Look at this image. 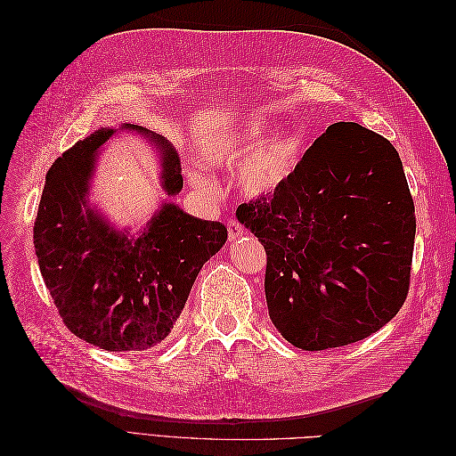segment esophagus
Returning <instances> with one entry per match:
<instances>
[{"mask_svg":"<svg viewBox=\"0 0 456 456\" xmlns=\"http://www.w3.org/2000/svg\"><path fill=\"white\" fill-rule=\"evenodd\" d=\"M243 233H245V226L241 223H238V220H230V223H228V238H230V241L241 238Z\"/></svg>","mask_w":456,"mask_h":456,"instance_id":"34e87169","label":"esophagus"}]
</instances>
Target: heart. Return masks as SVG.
Listing matches in <instances>:
<instances>
[{"label":"heart","instance_id":"obj_1","mask_svg":"<svg viewBox=\"0 0 456 456\" xmlns=\"http://www.w3.org/2000/svg\"><path fill=\"white\" fill-rule=\"evenodd\" d=\"M262 136L265 129L260 123H253L241 136H226L201 146V161L207 167L224 169L240 163ZM300 158V141L295 134H280L256 150L253 158L245 163L241 171V186L253 196L266 194L291 175ZM191 183L200 190H209L211 183L201 173H191Z\"/></svg>","mask_w":456,"mask_h":456}]
</instances>
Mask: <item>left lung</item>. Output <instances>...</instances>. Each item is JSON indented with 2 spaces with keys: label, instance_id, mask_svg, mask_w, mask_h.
<instances>
[{
  "label": "left lung",
  "instance_id": "8db88e82",
  "mask_svg": "<svg viewBox=\"0 0 456 456\" xmlns=\"http://www.w3.org/2000/svg\"><path fill=\"white\" fill-rule=\"evenodd\" d=\"M236 216L265 245L270 320L293 346H346L403 306L417 218L384 136L333 123L281 184Z\"/></svg>",
  "mask_w": 456,
  "mask_h": 456
}]
</instances>
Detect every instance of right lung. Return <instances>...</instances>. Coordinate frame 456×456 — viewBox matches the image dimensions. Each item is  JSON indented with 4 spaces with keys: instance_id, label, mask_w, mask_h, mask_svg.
Wrapping results in <instances>:
<instances>
[{
    "instance_id": "add662e5",
    "label": "right lung",
    "mask_w": 456,
    "mask_h": 456,
    "mask_svg": "<svg viewBox=\"0 0 456 456\" xmlns=\"http://www.w3.org/2000/svg\"><path fill=\"white\" fill-rule=\"evenodd\" d=\"M131 129V126H126ZM161 184L183 190L181 161L163 136ZM114 129H101L53 163L34 223L44 281L64 325L110 352H142L171 333L201 266L224 245L220 223L190 216L167 201L136 236L118 232L87 205L94 151Z\"/></svg>"
}]
</instances>
